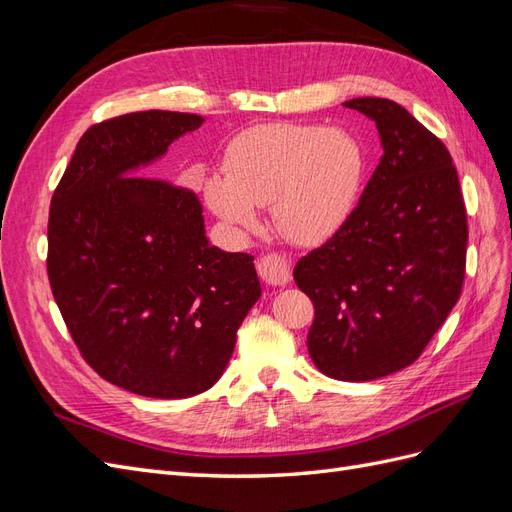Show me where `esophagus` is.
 I'll use <instances>...</instances> for the list:
<instances>
[{
	"instance_id": "esophagus-1",
	"label": "esophagus",
	"mask_w": 512,
	"mask_h": 512,
	"mask_svg": "<svg viewBox=\"0 0 512 512\" xmlns=\"http://www.w3.org/2000/svg\"><path fill=\"white\" fill-rule=\"evenodd\" d=\"M256 269H258V275L262 277V282H267L269 286H286L292 277L290 260L284 254H277V252L260 256L256 262Z\"/></svg>"
}]
</instances>
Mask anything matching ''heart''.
<instances>
[{"mask_svg": "<svg viewBox=\"0 0 512 512\" xmlns=\"http://www.w3.org/2000/svg\"><path fill=\"white\" fill-rule=\"evenodd\" d=\"M365 175L361 143L342 128L262 123L230 143L224 179L205 181V203L235 235L258 228L271 207L290 241L318 245L346 224Z\"/></svg>", "mask_w": 512, "mask_h": 512, "instance_id": "1", "label": "heart"}]
</instances>
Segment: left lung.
Masks as SVG:
<instances>
[{"label":"left lung","mask_w":512,"mask_h":512,"mask_svg":"<svg viewBox=\"0 0 512 512\" xmlns=\"http://www.w3.org/2000/svg\"><path fill=\"white\" fill-rule=\"evenodd\" d=\"M382 158L346 224L294 267L314 301L307 350L329 378L367 382L412 365L455 307L468 220L453 158L404 106L354 98Z\"/></svg>","instance_id":"obj_1"}]
</instances>
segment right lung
<instances>
[{
  "instance_id": "obj_1",
  "label": "right lung",
  "mask_w": 512,
  "mask_h": 512,
  "mask_svg": "<svg viewBox=\"0 0 512 512\" xmlns=\"http://www.w3.org/2000/svg\"><path fill=\"white\" fill-rule=\"evenodd\" d=\"M203 121L141 111L96 123L51 200L46 271L59 312L85 361L143 397L211 389L260 299L254 258L209 243L196 194L138 177Z\"/></svg>"
}]
</instances>
